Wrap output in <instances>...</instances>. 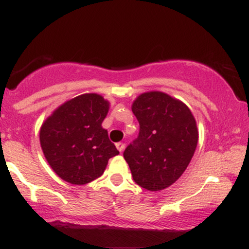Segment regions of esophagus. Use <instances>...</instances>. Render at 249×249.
Listing matches in <instances>:
<instances>
[{
    "instance_id": "1",
    "label": "esophagus",
    "mask_w": 249,
    "mask_h": 249,
    "mask_svg": "<svg viewBox=\"0 0 249 249\" xmlns=\"http://www.w3.org/2000/svg\"><path fill=\"white\" fill-rule=\"evenodd\" d=\"M116 147H117V150L119 151V152H123V151H124V148H125V145L123 144V142H117L116 144Z\"/></svg>"
}]
</instances>
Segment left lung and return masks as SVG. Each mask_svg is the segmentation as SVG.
<instances>
[{
	"label": "left lung",
	"mask_w": 249,
	"mask_h": 249,
	"mask_svg": "<svg viewBox=\"0 0 249 249\" xmlns=\"http://www.w3.org/2000/svg\"><path fill=\"white\" fill-rule=\"evenodd\" d=\"M131 107L141 128L125 148V160L139 186L165 190L181 177L196 152V118L186 104L161 91L142 93Z\"/></svg>",
	"instance_id": "8db88e82"
}]
</instances>
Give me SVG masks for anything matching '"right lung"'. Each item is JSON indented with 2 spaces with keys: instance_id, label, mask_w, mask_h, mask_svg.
Instances as JSON below:
<instances>
[{
  "instance_id": "add662e5",
  "label": "right lung",
  "mask_w": 249,
  "mask_h": 249,
  "mask_svg": "<svg viewBox=\"0 0 249 249\" xmlns=\"http://www.w3.org/2000/svg\"><path fill=\"white\" fill-rule=\"evenodd\" d=\"M108 107L101 95L84 93L63 103L43 123L42 151L59 178L85 185L99 178L108 159L119 154L102 127Z\"/></svg>"
}]
</instances>
